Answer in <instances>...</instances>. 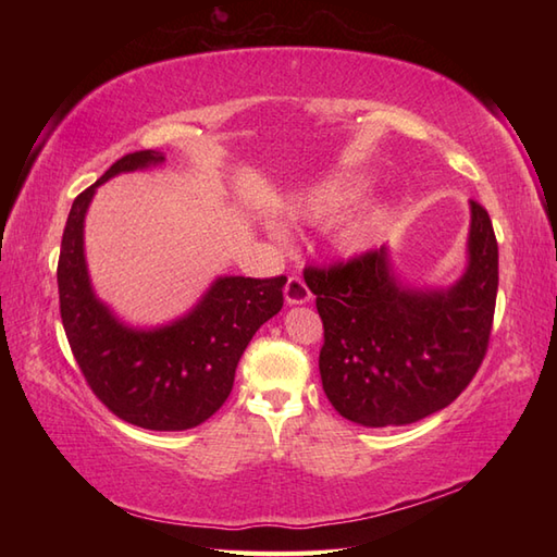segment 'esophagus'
I'll list each match as a JSON object with an SVG mask.
<instances>
[{
  "label": "esophagus",
  "mask_w": 557,
  "mask_h": 557,
  "mask_svg": "<svg viewBox=\"0 0 557 557\" xmlns=\"http://www.w3.org/2000/svg\"><path fill=\"white\" fill-rule=\"evenodd\" d=\"M285 299L287 304H306L311 299V289L306 287V282L299 275H292L285 285Z\"/></svg>",
  "instance_id": "obj_1"
}]
</instances>
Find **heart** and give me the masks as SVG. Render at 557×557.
Listing matches in <instances>:
<instances>
[{
	"mask_svg": "<svg viewBox=\"0 0 557 557\" xmlns=\"http://www.w3.org/2000/svg\"><path fill=\"white\" fill-rule=\"evenodd\" d=\"M361 194V184L347 182V180H333L323 182L313 188H309L304 196H299L297 203L292 206V215L299 220L318 222L330 215H335L337 210L349 206L354 198ZM377 230V215L373 210H359L351 212L337 227V246L342 251L354 253L373 242Z\"/></svg>",
	"mask_w": 557,
	"mask_h": 557,
	"instance_id": "b5f03b06",
	"label": "heart"
}]
</instances>
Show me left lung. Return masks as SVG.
Returning <instances> with one entry per match:
<instances>
[{"label":"left lung","mask_w":557,"mask_h":557,"mask_svg":"<svg viewBox=\"0 0 557 557\" xmlns=\"http://www.w3.org/2000/svg\"><path fill=\"white\" fill-rule=\"evenodd\" d=\"M323 321L321 381L342 417L383 429L445 409L488 351L498 297V242L471 200L469 268L453 289H401L383 248L306 265Z\"/></svg>","instance_id":"obj_1"}]
</instances>
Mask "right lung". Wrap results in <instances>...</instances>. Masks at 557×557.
<instances>
[{"label": "right lung", "instance_id": "right-lung-1", "mask_svg": "<svg viewBox=\"0 0 557 557\" xmlns=\"http://www.w3.org/2000/svg\"><path fill=\"white\" fill-rule=\"evenodd\" d=\"M156 162H162L156 150L128 152L76 196L59 248V313L83 377L114 417L148 431H186L230 397L248 342L285 304L287 277H220L194 313L152 333L116 323L92 297L83 218L102 182Z\"/></svg>", "mask_w": 557, "mask_h": 557}]
</instances>
